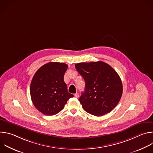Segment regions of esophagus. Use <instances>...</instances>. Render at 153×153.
<instances>
[{
    "instance_id": "34e87169",
    "label": "esophagus",
    "mask_w": 153,
    "mask_h": 153,
    "mask_svg": "<svg viewBox=\"0 0 153 153\" xmlns=\"http://www.w3.org/2000/svg\"><path fill=\"white\" fill-rule=\"evenodd\" d=\"M74 97H75L76 98H78V97H79V94H78V93H76V94H74Z\"/></svg>"
}]
</instances>
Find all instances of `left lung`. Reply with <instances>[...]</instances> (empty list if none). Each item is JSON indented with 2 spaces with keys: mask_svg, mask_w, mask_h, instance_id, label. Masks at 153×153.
I'll return each instance as SVG.
<instances>
[{
  "mask_svg": "<svg viewBox=\"0 0 153 153\" xmlns=\"http://www.w3.org/2000/svg\"><path fill=\"white\" fill-rule=\"evenodd\" d=\"M75 67L85 82V91L79 99L84 110L96 116L111 111L119 103L123 91L117 72L102 61L79 63Z\"/></svg>",
  "mask_w": 153,
  "mask_h": 153,
  "instance_id": "obj_1",
  "label": "left lung"
}]
</instances>
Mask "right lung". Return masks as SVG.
<instances>
[{
  "mask_svg": "<svg viewBox=\"0 0 153 153\" xmlns=\"http://www.w3.org/2000/svg\"><path fill=\"white\" fill-rule=\"evenodd\" d=\"M68 65L49 62L34 74L30 85V95L34 106L42 114L53 116L62 110L67 100L74 95L68 92L63 80Z\"/></svg>",
  "mask_w": 153,
  "mask_h": 153,
  "instance_id": "add662e5",
  "label": "right lung"
}]
</instances>
